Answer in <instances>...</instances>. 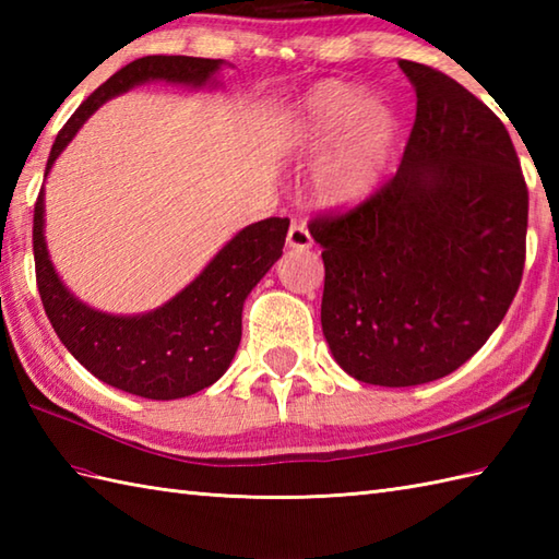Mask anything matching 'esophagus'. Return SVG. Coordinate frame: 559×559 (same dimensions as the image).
Returning <instances> with one entry per match:
<instances>
[{"label":"esophagus","instance_id":"1","mask_svg":"<svg viewBox=\"0 0 559 559\" xmlns=\"http://www.w3.org/2000/svg\"><path fill=\"white\" fill-rule=\"evenodd\" d=\"M286 242H288L290 249H310L312 247V235L302 223H293Z\"/></svg>","mask_w":559,"mask_h":559}]
</instances>
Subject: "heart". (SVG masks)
Listing matches in <instances>:
<instances>
[{
	"instance_id": "b5f03b06",
	"label": "heart",
	"mask_w": 559,
	"mask_h": 559,
	"mask_svg": "<svg viewBox=\"0 0 559 559\" xmlns=\"http://www.w3.org/2000/svg\"><path fill=\"white\" fill-rule=\"evenodd\" d=\"M396 117L379 98L341 81H324L295 105L290 151L319 163L314 192L329 209H353L382 185L396 153Z\"/></svg>"
}]
</instances>
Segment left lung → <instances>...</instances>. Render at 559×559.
I'll return each instance as SVG.
<instances>
[{"label": "left lung", "instance_id": "obj_1", "mask_svg": "<svg viewBox=\"0 0 559 559\" xmlns=\"http://www.w3.org/2000/svg\"><path fill=\"white\" fill-rule=\"evenodd\" d=\"M399 67L418 103L396 175L358 209L310 223L331 355L379 386L435 382L483 348L519 290L528 225L500 117L442 71Z\"/></svg>", "mask_w": 559, "mask_h": 559}]
</instances>
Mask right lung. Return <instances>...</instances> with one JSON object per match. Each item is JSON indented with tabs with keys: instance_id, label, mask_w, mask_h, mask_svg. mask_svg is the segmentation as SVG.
Segmentation results:
<instances>
[{
	"instance_id": "right-lung-1",
	"label": "right lung",
	"mask_w": 559,
	"mask_h": 559,
	"mask_svg": "<svg viewBox=\"0 0 559 559\" xmlns=\"http://www.w3.org/2000/svg\"><path fill=\"white\" fill-rule=\"evenodd\" d=\"M223 64V59L185 55L134 59L69 117L55 139L45 177L103 103L148 81L218 86L216 74ZM288 225V218L247 225L168 302L141 314H108L81 302L55 271L45 242V189H40L33 216V254L45 314L64 348L100 382L153 401L192 396L218 382L230 367L242 338L247 295L281 259Z\"/></svg>"
}]
</instances>
